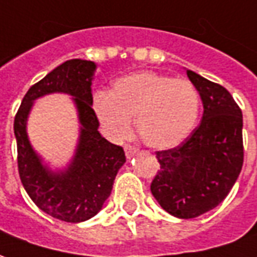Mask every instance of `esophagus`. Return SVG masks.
Masks as SVG:
<instances>
[{
  "mask_svg": "<svg viewBox=\"0 0 257 257\" xmlns=\"http://www.w3.org/2000/svg\"><path fill=\"white\" fill-rule=\"evenodd\" d=\"M136 153H138V149H136V147L131 146V145H126V146H125V154H126L128 159H132Z\"/></svg>",
  "mask_w": 257,
  "mask_h": 257,
  "instance_id": "esophagus-1",
  "label": "esophagus"
}]
</instances>
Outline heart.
Returning <instances> with one entry per match:
<instances>
[{
	"instance_id": "obj_1",
	"label": "heart",
	"mask_w": 257,
	"mask_h": 257,
	"mask_svg": "<svg viewBox=\"0 0 257 257\" xmlns=\"http://www.w3.org/2000/svg\"><path fill=\"white\" fill-rule=\"evenodd\" d=\"M199 105V93L188 79L139 71L116 79L108 94H97L93 110L112 141L125 139L136 118L143 143L164 150L178 146L191 134Z\"/></svg>"
}]
</instances>
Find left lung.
Here are the masks:
<instances>
[{
	"label": "left lung",
	"instance_id": "left-lung-1",
	"mask_svg": "<svg viewBox=\"0 0 257 257\" xmlns=\"http://www.w3.org/2000/svg\"><path fill=\"white\" fill-rule=\"evenodd\" d=\"M186 75L200 94L203 116L179 146L156 152L160 168L150 189L178 218H195L228 195L243 164L242 111L229 91L193 71Z\"/></svg>",
	"mask_w": 257,
	"mask_h": 257
}]
</instances>
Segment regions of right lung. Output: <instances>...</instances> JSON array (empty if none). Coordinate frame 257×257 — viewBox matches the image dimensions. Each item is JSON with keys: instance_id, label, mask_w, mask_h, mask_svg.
<instances>
[{"instance_id": "1", "label": "right lung", "mask_w": 257, "mask_h": 257, "mask_svg": "<svg viewBox=\"0 0 257 257\" xmlns=\"http://www.w3.org/2000/svg\"><path fill=\"white\" fill-rule=\"evenodd\" d=\"M94 71L93 61H65L29 89L14 122L23 188L39 209L66 222L86 221L97 214L112 191L116 172L126 161L122 147L110 143L98 132L100 123L91 108ZM53 92L73 96L81 123L73 160L58 172L42 163L30 145L26 129L35 100Z\"/></svg>"}]
</instances>
